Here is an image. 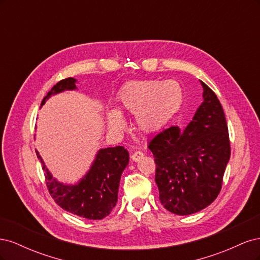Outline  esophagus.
Instances as JSON below:
<instances>
[{
    "label": "esophagus",
    "instance_id": "esophagus-1",
    "mask_svg": "<svg viewBox=\"0 0 260 260\" xmlns=\"http://www.w3.org/2000/svg\"><path fill=\"white\" fill-rule=\"evenodd\" d=\"M144 155H143V153L142 152H140V151H137V152H135V153H132V155H131V159L133 160V161H139L141 158H142Z\"/></svg>",
    "mask_w": 260,
    "mask_h": 260
}]
</instances>
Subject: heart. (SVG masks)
Wrapping results in <instances>:
<instances>
[{"label":"heart","instance_id":"1","mask_svg":"<svg viewBox=\"0 0 260 260\" xmlns=\"http://www.w3.org/2000/svg\"><path fill=\"white\" fill-rule=\"evenodd\" d=\"M183 93L178 82L167 80H138L125 84L118 94L116 112L106 116L108 128L119 131L124 122L119 114H136L140 131L153 133L161 129L176 115L182 104Z\"/></svg>","mask_w":260,"mask_h":260}]
</instances>
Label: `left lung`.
Here are the masks:
<instances>
[{
	"label": "left lung",
	"instance_id": "8db88e82",
	"mask_svg": "<svg viewBox=\"0 0 260 260\" xmlns=\"http://www.w3.org/2000/svg\"><path fill=\"white\" fill-rule=\"evenodd\" d=\"M201 84L204 101L190 123L183 130L165 129L148 143L161 205L180 216L198 212L217 199L231 155L222 106L215 92Z\"/></svg>",
	"mask_w": 260,
	"mask_h": 260
}]
</instances>
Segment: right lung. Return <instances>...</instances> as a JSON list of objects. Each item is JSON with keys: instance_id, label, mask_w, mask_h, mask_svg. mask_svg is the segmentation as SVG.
<instances>
[{"instance_id": "right-lung-1", "label": "right lung", "mask_w": 260, "mask_h": 260, "mask_svg": "<svg viewBox=\"0 0 260 260\" xmlns=\"http://www.w3.org/2000/svg\"><path fill=\"white\" fill-rule=\"evenodd\" d=\"M76 82L74 78L57 82L43 99L41 106L55 94L76 90ZM37 156L42 164L49 192L62 209L90 220H101L111 214L118 200L121 174L129 162V153L123 146L100 149L90 170L79 182L72 185L53 178L38 152Z\"/></svg>"}]
</instances>
